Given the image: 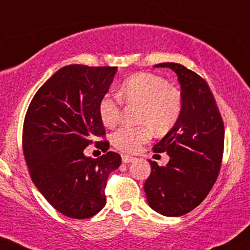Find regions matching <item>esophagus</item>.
Returning a JSON list of instances; mask_svg holds the SVG:
<instances>
[{
  "instance_id": "1",
  "label": "esophagus",
  "mask_w": 250,
  "mask_h": 250,
  "mask_svg": "<svg viewBox=\"0 0 250 250\" xmlns=\"http://www.w3.org/2000/svg\"><path fill=\"white\" fill-rule=\"evenodd\" d=\"M134 160H135V158H133V156L125 155V154L122 155V161L125 164H129V163H131V161H134Z\"/></svg>"
}]
</instances>
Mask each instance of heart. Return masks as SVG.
<instances>
[{
	"mask_svg": "<svg viewBox=\"0 0 250 250\" xmlns=\"http://www.w3.org/2000/svg\"><path fill=\"white\" fill-rule=\"evenodd\" d=\"M120 96L128 103L141 104L139 121L148 123L155 130H166L174 125L182 111V95L167 82L153 73H136L125 79L120 87ZM121 98L106 94L100 101L98 111L106 127L117 125L121 115ZM148 125L122 127L111 136L112 145L123 152H136L150 139Z\"/></svg>",
	"mask_w": 250,
	"mask_h": 250,
	"instance_id": "b5f03b06",
	"label": "heart"
}]
</instances>
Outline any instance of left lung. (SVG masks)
Segmentation results:
<instances>
[{"instance_id": "left-lung-1", "label": "left lung", "mask_w": 250, "mask_h": 250, "mask_svg": "<svg viewBox=\"0 0 250 250\" xmlns=\"http://www.w3.org/2000/svg\"><path fill=\"white\" fill-rule=\"evenodd\" d=\"M155 67L171 68L182 89V111L154 152H167L169 161H150L145 183L148 205L158 213L179 217L198 207L217 179L224 147V125L207 82L175 62Z\"/></svg>"}]
</instances>
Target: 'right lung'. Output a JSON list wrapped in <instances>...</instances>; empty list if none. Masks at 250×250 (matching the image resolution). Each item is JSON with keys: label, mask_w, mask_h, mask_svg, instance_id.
Here are the masks:
<instances>
[{"label": "right lung", "mask_w": 250, "mask_h": 250, "mask_svg": "<svg viewBox=\"0 0 250 250\" xmlns=\"http://www.w3.org/2000/svg\"><path fill=\"white\" fill-rule=\"evenodd\" d=\"M117 67L67 65L57 71L33 97L23 123V154L32 180L49 204L71 218L92 217L106 203V180L121 155L97 159L84 154L96 136L105 134L98 105Z\"/></svg>", "instance_id": "1"}]
</instances>
